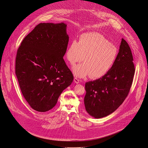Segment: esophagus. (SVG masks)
<instances>
[{
    "label": "esophagus",
    "mask_w": 148,
    "mask_h": 148,
    "mask_svg": "<svg viewBox=\"0 0 148 148\" xmlns=\"http://www.w3.org/2000/svg\"><path fill=\"white\" fill-rule=\"evenodd\" d=\"M74 82L75 83H77V84H78L79 83V80L78 79V78H75L74 79Z\"/></svg>",
    "instance_id": "obj_1"
}]
</instances>
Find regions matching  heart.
<instances>
[{
  "label": "heart",
  "mask_w": 148,
  "mask_h": 148,
  "mask_svg": "<svg viewBox=\"0 0 148 148\" xmlns=\"http://www.w3.org/2000/svg\"><path fill=\"white\" fill-rule=\"evenodd\" d=\"M119 55L116 46L102 34L96 32L82 34L79 41L73 39L69 46L66 56L71 65L82 61L84 63L73 68L79 78L90 76L91 79L102 78L113 67Z\"/></svg>",
  "instance_id": "heart-1"
}]
</instances>
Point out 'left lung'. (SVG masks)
I'll use <instances>...</instances> for the list:
<instances>
[{"mask_svg":"<svg viewBox=\"0 0 148 148\" xmlns=\"http://www.w3.org/2000/svg\"><path fill=\"white\" fill-rule=\"evenodd\" d=\"M133 61L130 47L122 38L118 57L110 71L85 84L84 102L91 116L98 119L112 114L125 101L135 74Z\"/></svg>","mask_w":148,"mask_h":148,"instance_id":"1","label":"left lung"}]
</instances>
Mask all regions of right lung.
Listing matches in <instances>:
<instances>
[{
  "mask_svg": "<svg viewBox=\"0 0 148 148\" xmlns=\"http://www.w3.org/2000/svg\"><path fill=\"white\" fill-rule=\"evenodd\" d=\"M66 26L64 23H40L18 49L16 75L23 97L36 111L52 109L74 79L63 58L69 42Z\"/></svg>",
  "mask_w": 148,
  "mask_h": 148,
  "instance_id": "1",
  "label": "right lung"
}]
</instances>
